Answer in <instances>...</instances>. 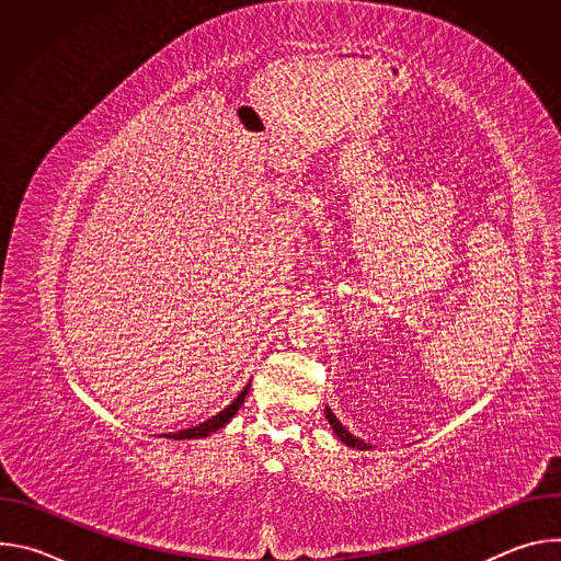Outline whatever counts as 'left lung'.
<instances>
[{
	"instance_id": "obj_1",
	"label": "left lung",
	"mask_w": 561,
	"mask_h": 561,
	"mask_svg": "<svg viewBox=\"0 0 561 561\" xmlns=\"http://www.w3.org/2000/svg\"><path fill=\"white\" fill-rule=\"evenodd\" d=\"M327 420H329L333 433L340 437L342 444H346V446H351V448H357V450H370V448H373L370 444H366L364 439H359V437H355L351 431H346V428L342 426V422L335 417V413H333L329 407H327Z\"/></svg>"
}]
</instances>
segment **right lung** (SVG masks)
Returning a JSON list of instances; mask_svg holds the SVG:
<instances>
[{
  "label": "right lung",
  "instance_id": "1",
  "mask_svg": "<svg viewBox=\"0 0 561 561\" xmlns=\"http://www.w3.org/2000/svg\"><path fill=\"white\" fill-rule=\"evenodd\" d=\"M249 388H251V383H247L244 390L239 392L224 411H219V413L213 415L210 420H206V422H202V424H197V426H193V428H184V431H178V433H167L164 437H167V439H202V437H208L210 433H215V431H219L221 426H226V424L234 417V413H237L239 409H242L244 399H247V394H249Z\"/></svg>",
  "mask_w": 561,
  "mask_h": 561
}]
</instances>
